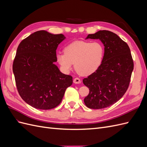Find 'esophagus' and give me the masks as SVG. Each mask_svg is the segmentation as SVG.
Instances as JSON below:
<instances>
[{"instance_id":"esophagus-1","label":"esophagus","mask_w":147,"mask_h":147,"mask_svg":"<svg viewBox=\"0 0 147 147\" xmlns=\"http://www.w3.org/2000/svg\"><path fill=\"white\" fill-rule=\"evenodd\" d=\"M74 83L75 84H80L81 83V80L79 78H75L74 80Z\"/></svg>"}]
</instances>
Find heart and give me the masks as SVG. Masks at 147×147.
Segmentation results:
<instances>
[{
    "mask_svg": "<svg viewBox=\"0 0 147 147\" xmlns=\"http://www.w3.org/2000/svg\"><path fill=\"white\" fill-rule=\"evenodd\" d=\"M64 52L56 55L57 62L63 70L69 72L75 64L80 75L88 76L95 72L101 65L104 48L99 42L75 41L67 45Z\"/></svg>",
    "mask_w": 147,
    "mask_h": 147,
    "instance_id": "b5f03b06",
    "label": "heart"
}]
</instances>
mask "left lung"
Masks as SVG:
<instances>
[{"instance_id": "left-lung-1", "label": "left lung", "mask_w": 147, "mask_h": 147, "mask_svg": "<svg viewBox=\"0 0 147 147\" xmlns=\"http://www.w3.org/2000/svg\"><path fill=\"white\" fill-rule=\"evenodd\" d=\"M86 38L99 39L104 44V56L99 69L83 80L90 90L84 102L90 109L106 108L121 99L129 85L134 69L130 48L109 30L89 34Z\"/></svg>"}]
</instances>
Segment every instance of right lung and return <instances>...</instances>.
I'll return each instance as SVG.
<instances>
[{"label": "right lung", "instance_id": "obj_1", "mask_svg": "<svg viewBox=\"0 0 147 147\" xmlns=\"http://www.w3.org/2000/svg\"><path fill=\"white\" fill-rule=\"evenodd\" d=\"M65 38L61 34L39 30L23 39L17 48L13 63L17 90L35 109L55 108L73 83L72 77L61 73L55 64L56 49Z\"/></svg>", "mask_w": 147, "mask_h": 147}]
</instances>
